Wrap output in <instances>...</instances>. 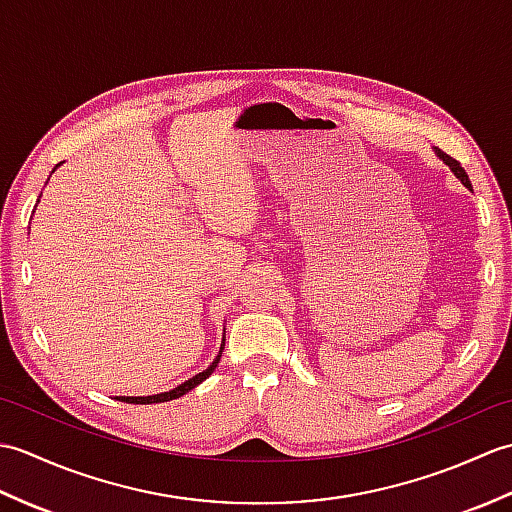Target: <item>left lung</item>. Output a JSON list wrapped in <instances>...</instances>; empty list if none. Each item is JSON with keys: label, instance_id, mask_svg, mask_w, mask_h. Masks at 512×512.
Instances as JSON below:
<instances>
[{"label": "left lung", "instance_id": "8db88e82", "mask_svg": "<svg viewBox=\"0 0 512 512\" xmlns=\"http://www.w3.org/2000/svg\"><path fill=\"white\" fill-rule=\"evenodd\" d=\"M438 156H440V158H442L444 162H447V165L451 167V171L455 173V176H458V178H460V182L464 184V187H466V189H471V180H469V176H466V171L462 169V165H460V162H458V160H455V158H451L449 154H444V151H440V149H438ZM471 191H473V189H471Z\"/></svg>", "mask_w": 512, "mask_h": 512}]
</instances>
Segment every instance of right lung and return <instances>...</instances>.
<instances>
[{"mask_svg": "<svg viewBox=\"0 0 512 512\" xmlns=\"http://www.w3.org/2000/svg\"><path fill=\"white\" fill-rule=\"evenodd\" d=\"M61 165V162H59ZM220 356H222V350H220V354H217V358L215 361L204 369V372H200V374H195L193 378H189L187 383H182V385H178L176 389H171V391H165V394H156V396H118V400L121 402H129V405H151V402H167V400H173V398H180V396H184L187 394V391H191L193 387H198L202 380H206L209 378L211 374H213V369L217 367V363H220Z\"/></svg>", "mask_w": 512, "mask_h": 512, "instance_id": "right-lung-1", "label": "right lung"}]
</instances>
